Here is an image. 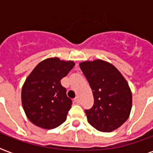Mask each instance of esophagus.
<instances>
[{"label":"esophagus","mask_w":153,"mask_h":153,"mask_svg":"<svg viewBox=\"0 0 153 153\" xmlns=\"http://www.w3.org/2000/svg\"><path fill=\"white\" fill-rule=\"evenodd\" d=\"M74 101L76 102V103H78V104H79V103H80V102H81V100H80V98H79V96H77L76 98L74 99Z\"/></svg>","instance_id":"obj_1"}]
</instances>
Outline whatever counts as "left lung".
Segmentation results:
<instances>
[{
	"mask_svg": "<svg viewBox=\"0 0 153 153\" xmlns=\"http://www.w3.org/2000/svg\"><path fill=\"white\" fill-rule=\"evenodd\" d=\"M94 95V105L85 113L97 130L109 133L122 126L132 109V92L125 78L114 65L101 59L79 64Z\"/></svg>",
	"mask_w": 153,
	"mask_h": 153,
	"instance_id": "left-lung-1",
	"label": "left lung"
}]
</instances>
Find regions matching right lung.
<instances>
[{
  "mask_svg": "<svg viewBox=\"0 0 153 153\" xmlns=\"http://www.w3.org/2000/svg\"><path fill=\"white\" fill-rule=\"evenodd\" d=\"M73 61L49 58L40 62L23 85L21 101L31 122L45 129H52L67 119L72 101L60 80L74 67Z\"/></svg>",
  "mask_w": 153,
  "mask_h": 153,
  "instance_id": "add662e5",
  "label": "right lung"
}]
</instances>
